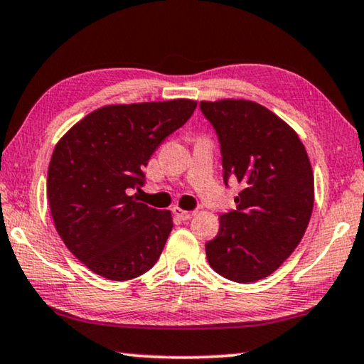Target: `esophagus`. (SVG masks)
<instances>
[{"mask_svg": "<svg viewBox=\"0 0 364 364\" xmlns=\"http://www.w3.org/2000/svg\"><path fill=\"white\" fill-rule=\"evenodd\" d=\"M173 213H175L178 218H181V220H189V218L194 215V212L183 210V209H180V207H173Z\"/></svg>", "mask_w": 364, "mask_h": 364, "instance_id": "obj_1", "label": "esophagus"}]
</instances>
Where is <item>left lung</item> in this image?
<instances>
[{"mask_svg":"<svg viewBox=\"0 0 364 364\" xmlns=\"http://www.w3.org/2000/svg\"><path fill=\"white\" fill-rule=\"evenodd\" d=\"M220 144L223 183L238 181L236 209L205 243L217 274L238 284L269 277L295 251L311 218L314 176L306 149L285 121L247 100L200 102Z\"/></svg>","mask_w":364,"mask_h":364,"instance_id":"obj_1","label":"left lung"}]
</instances>
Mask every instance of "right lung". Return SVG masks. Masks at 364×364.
I'll return each mask as SVG.
<instances>
[{
	"mask_svg": "<svg viewBox=\"0 0 364 364\" xmlns=\"http://www.w3.org/2000/svg\"><path fill=\"white\" fill-rule=\"evenodd\" d=\"M198 103L168 100L109 105L74 124L51 155L47 198L55 227L80 262L108 280L146 274L173 228L168 210L137 203L144 166Z\"/></svg>",
	"mask_w": 364,
	"mask_h": 364,
	"instance_id": "add662e5",
	"label": "right lung"
}]
</instances>
